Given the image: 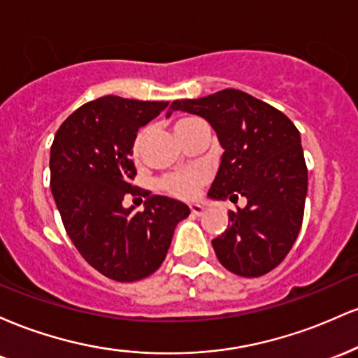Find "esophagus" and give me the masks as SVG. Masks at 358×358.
Wrapping results in <instances>:
<instances>
[{"label":"esophagus","mask_w":358,"mask_h":358,"mask_svg":"<svg viewBox=\"0 0 358 358\" xmlns=\"http://www.w3.org/2000/svg\"><path fill=\"white\" fill-rule=\"evenodd\" d=\"M190 210H192L193 215H203L205 207H203L202 203H192L190 205Z\"/></svg>","instance_id":"obj_1"}]
</instances>
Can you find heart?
<instances>
[{"mask_svg":"<svg viewBox=\"0 0 358 358\" xmlns=\"http://www.w3.org/2000/svg\"><path fill=\"white\" fill-rule=\"evenodd\" d=\"M187 121H190V119H182V121L176 122L175 129ZM139 150H141V134H139L136 141H134L133 155L138 156ZM203 180H205V175L202 171L188 170V171H183V173H175V175L166 176L165 180H162L159 187H162L165 192L171 193V195L178 196V199H192V196L196 193V190L200 188V185L203 183Z\"/></svg>","mask_w":358,"mask_h":358,"instance_id":"obj_1","label":"heart"}]
</instances>
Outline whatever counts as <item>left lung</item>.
Listing matches in <instances>:
<instances>
[{"mask_svg":"<svg viewBox=\"0 0 358 358\" xmlns=\"http://www.w3.org/2000/svg\"><path fill=\"white\" fill-rule=\"evenodd\" d=\"M173 110L203 117L224 148L208 199L237 202L229 227L212 241L217 259L237 276L274 269L293 248L308 192V170L296 126L281 110L237 89L171 102Z\"/></svg>","mask_w":358,"mask_h":358,"instance_id":"left-lung-1","label":"left lung"}]
</instances>
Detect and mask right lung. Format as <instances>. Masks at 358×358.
Here are the masks:
<instances>
[{
    "instance_id": "right-lung-1",
    "label": "right lung",
    "mask_w": 358,
    "mask_h": 358,
    "mask_svg": "<svg viewBox=\"0 0 358 358\" xmlns=\"http://www.w3.org/2000/svg\"><path fill=\"white\" fill-rule=\"evenodd\" d=\"M166 108L162 101L99 97L72 113L53 138L50 188L65 231L80 256L114 281L153 274L176 224L190 215L185 203L159 195L148 196L143 212L122 205L126 195L141 193L131 185L138 129Z\"/></svg>"
}]
</instances>
